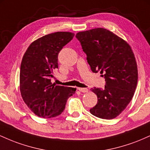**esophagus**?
Here are the masks:
<instances>
[{
  "mask_svg": "<svg viewBox=\"0 0 150 150\" xmlns=\"http://www.w3.org/2000/svg\"><path fill=\"white\" fill-rule=\"evenodd\" d=\"M77 89H78V90L80 91V92H83V93L88 92V89H87V88H82V87H78V88H77Z\"/></svg>",
  "mask_w": 150,
  "mask_h": 150,
  "instance_id": "obj_1",
  "label": "esophagus"
}]
</instances>
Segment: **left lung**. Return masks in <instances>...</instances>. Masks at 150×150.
Returning a JSON list of instances; mask_svg holds the SVG:
<instances>
[{"mask_svg": "<svg viewBox=\"0 0 150 150\" xmlns=\"http://www.w3.org/2000/svg\"><path fill=\"white\" fill-rule=\"evenodd\" d=\"M75 37L92 71L100 72L106 82L104 88H92L98 101L89 111L103 119L116 118L131 101L137 83V63L131 48L104 28L78 32Z\"/></svg>", "mask_w": 150, "mask_h": 150, "instance_id": "obj_1", "label": "left lung"}]
</instances>
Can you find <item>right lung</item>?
<instances>
[{
    "label": "right lung",
    "mask_w": 150,
    "mask_h": 150,
    "mask_svg": "<svg viewBox=\"0 0 150 150\" xmlns=\"http://www.w3.org/2000/svg\"><path fill=\"white\" fill-rule=\"evenodd\" d=\"M71 32H57L39 38L30 44L20 66V88L25 104L42 118H53L64 111L67 100L76 88L51 83L58 68V56L73 39Z\"/></svg>",
    "instance_id": "obj_1"
}]
</instances>
